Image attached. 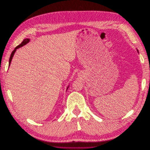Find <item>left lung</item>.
Returning a JSON list of instances; mask_svg holds the SVG:
<instances>
[{
  "instance_id": "1",
  "label": "left lung",
  "mask_w": 150,
  "mask_h": 150,
  "mask_svg": "<svg viewBox=\"0 0 150 150\" xmlns=\"http://www.w3.org/2000/svg\"><path fill=\"white\" fill-rule=\"evenodd\" d=\"M137 52H138V50H137Z\"/></svg>"
}]
</instances>
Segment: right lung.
Listing matches in <instances>:
<instances>
[{"mask_svg": "<svg viewBox=\"0 0 150 150\" xmlns=\"http://www.w3.org/2000/svg\"><path fill=\"white\" fill-rule=\"evenodd\" d=\"M30 39H28V38H26V39H25L23 41V42L20 44V45H19L18 46H17L15 48H14V50L12 52V53H11V56H10V58H9V66H10V64H11V60H12V59H13V56H14V53L16 52V50L18 49V48H20V47H23V46H24V45H25L26 43H28V42H30ZM68 88H69V86L67 87V90L68 89Z\"/></svg>", "mask_w": 150, "mask_h": 150, "instance_id": "obj_1", "label": "right lung"}]
</instances>
